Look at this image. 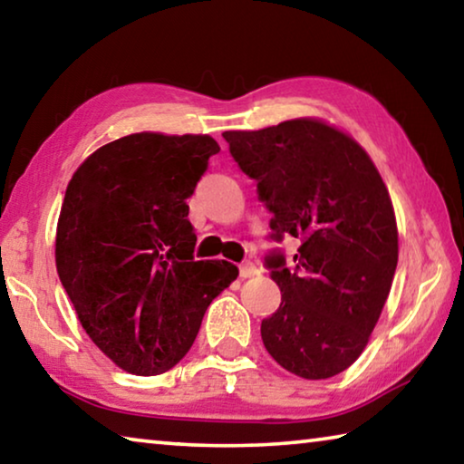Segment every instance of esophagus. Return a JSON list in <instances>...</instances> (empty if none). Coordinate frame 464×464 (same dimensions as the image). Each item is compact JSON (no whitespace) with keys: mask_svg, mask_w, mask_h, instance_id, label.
<instances>
[{"mask_svg":"<svg viewBox=\"0 0 464 464\" xmlns=\"http://www.w3.org/2000/svg\"><path fill=\"white\" fill-rule=\"evenodd\" d=\"M257 270L256 268V264H251V262H243L241 266H239V276L241 278H254V276H257Z\"/></svg>","mask_w":464,"mask_h":464,"instance_id":"34e87169","label":"esophagus"}]
</instances>
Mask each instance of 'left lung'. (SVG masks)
I'll list each match as a JSON object with an SVG mask.
<instances>
[{"label": "left lung", "mask_w": 464, "mask_h": 464, "mask_svg": "<svg viewBox=\"0 0 464 464\" xmlns=\"http://www.w3.org/2000/svg\"><path fill=\"white\" fill-rule=\"evenodd\" d=\"M233 160L257 182L272 237L301 239L295 266L266 257L282 303L262 321L276 362L301 379L343 372L362 354L399 257L395 210L371 157L319 119L225 130Z\"/></svg>", "instance_id": "left-lung-1"}]
</instances>
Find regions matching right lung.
Segmentation results:
<instances>
[{
  "label": "right lung",
  "instance_id": "obj_1",
  "mask_svg": "<svg viewBox=\"0 0 464 464\" xmlns=\"http://www.w3.org/2000/svg\"><path fill=\"white\" fill-rule=\"evenodd\" d=\"M218 151L208 135L135 132L96 149L67 186L54 239L61 285L85 334L130 374L176 366L239 274L192 256L186 198Z\"/></svg>",
  "mask_w": 464,
  "mask_h": 464
}]
</instances>
